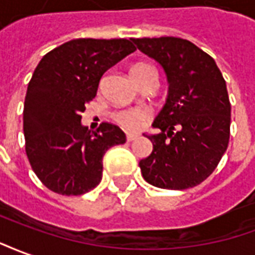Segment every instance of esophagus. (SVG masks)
I'll return each instance as SVG.
<instances>
[{
  "instance_id": "34e87169",
  "label": "esophagus",
  "mask_w": 255,
  "mask_h": 255,
  "mask_svg": "<svg viewBox=\"0 0 255 255\" xmlns=\"http://www.w3.org/2000/svg\"><path fill=\"white\" fill-rule=\"evenodd\" d=\"M138 138V134H133V133H128V135H126V140L128 141H134Z\"/></svg>"
}]
</instances>
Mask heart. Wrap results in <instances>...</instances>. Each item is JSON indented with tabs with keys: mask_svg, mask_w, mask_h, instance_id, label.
Returning a JSON list of instances; mask_svg holds the SVG:
<instances>
[{
	"mask_svg": "<svg viewBox=\"0 0 255 255\" xmlns=\"http://www.w3.org/2000/svg\"><path fill=\"white\" fill-rule=\"evenodd\" d=\"M146 73H155L153 68L148 64H137L130 69V76H131V79ZM146 118H148L146 111L138 109L122 110V111H118V113L114 115V120L117 121V124H120V125L126 130H138L141 126H142V124H144V121H145Z\"/></svg>",
	"mask_w": 255,
	"mask_h": 255,
	"instance_id": "heart-1",
	"label": "heart"
}]
</instances>
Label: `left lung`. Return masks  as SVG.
<instances>
[{"instance_id": "8db88e82", "label": "left lung", "mask_w": 255, "mask_h": 255, "mask_svg": "<svg viewBox=\"0 0 255 255\" xmlns=\"http://www.w3.org/2000/svg\"><path fill=\"white\" fill-rule=\"evenodd\" d=\"M141 53L166 73L168 95L146 134L153 150L140 160L141 174L152 186L185 190L215 171L230 141L231 105L226 80L215 59L186 39H131Z\"/></svg>"}]
</instances>
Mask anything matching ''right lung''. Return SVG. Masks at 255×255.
<instances>
[{
    "label": "right lung",
    "instance_id": "1",
    "mask_svg": "<svg viewBox=\"0 0 255 255\" xmlns=\"http://www.w3.org/2000/svg\"><path fill=\"white\" fill-rule=\"evenodd\" d=\"M135 51L128 39H73L40 59L24 102L25 152L44 186L62 196H81L102 181L103 156L125 144L117 125L98 131L81 124L102 76Z\"/></svg>",
    "mask_w": 255,
    "mask_h": 255
}]
</instances>
